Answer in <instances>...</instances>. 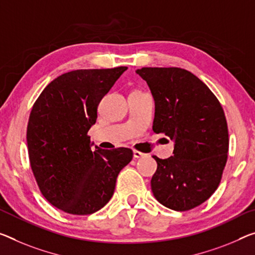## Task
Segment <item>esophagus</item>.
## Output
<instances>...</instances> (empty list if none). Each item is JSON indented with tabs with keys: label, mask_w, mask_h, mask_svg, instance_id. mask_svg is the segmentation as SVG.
Wrapping results in <instances>:
<instances>
[{
	"label": "esophagus",
	"mask_w": 255,
	"mask_h": 255,
	"mask_svg": "<svg viewBox=\"0 0 255 255\" xmlns=\"http://www.w3.org/2000/svg\"><path fill=\"white\" fill-rule=\"evenodd\" d=\"M144 156V154L143 152H141V151H138V150H133V157L134 158H141V157H143Z\"/></svg>",
	"instance_id": "obj_1"
}]
</instances>
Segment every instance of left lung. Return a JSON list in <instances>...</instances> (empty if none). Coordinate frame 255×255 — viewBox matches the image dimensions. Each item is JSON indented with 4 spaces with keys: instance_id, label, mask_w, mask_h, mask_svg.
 Returning a JSON list of instances; mask_svg holds the SVG:
<instances>
[{
    "instance_id": "1",
    "label": "left lung",
    "mask_w": 255,
    "mask_h": 255,
    "mask_svg": "<svg viewBox=\"0 0 255 255\" xmlns=\"http://www.w3.org/2000/svg\"><path fill=\"white\" fill-rule=\"evenodd\" d=\"M155 100L152 130L174 142L173 156L157 162L151 191L160 204L188 211L211 197L227 163L229 138L225 113L205 83L186 69L143 67Z\"/></svg>"
}]
</instances>
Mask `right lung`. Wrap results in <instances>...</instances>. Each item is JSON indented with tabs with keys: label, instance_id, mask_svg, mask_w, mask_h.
Listing matches in <instances>:
<instances>
[{
	"label": "right lung",
	"instance_id": "add662e5",
	"mask_svg": "<svg viewBox=\"0 0 255 255\" xmlns=\"http://www.w3.org/2000/svg\"><path fill=\"white\" fill-rule=\"evenodd\" d=\"M128 69H77L62 74L35 101L27 125L30 167L42 195L76 215L95 213L112 198L120 171L131 162L128 148L104 150L88 132L98 105Z\"/></svg>",
	"mask_w": 255,
	"mask_h": 255
}]
</instances>
